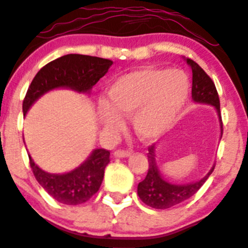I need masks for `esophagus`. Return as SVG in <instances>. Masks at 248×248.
<instances>
[{"label":"esophagus","mask_w":248,"mask_h":248,"mask_svg":"<svg viewBox=\"0 0 248 248\" xmlns=\"http://www.w3.org/2000/svg\"><path fill=\"white\" fill-rule=\"evenodd\" d=\"M131 155H132L131 151L119 150V151H115V152H114V157L115 158H127V157H129Z\"/></svg>","instance_id":"1"}]
</instances>
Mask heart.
Listing matches in <instances>:
<instances>
[{
	"label": "heart",
	"mask_w": 248,
	"mask_h": 248,
	"mask_svg": "<svg viewBox=\"0 0 248 248\" xmlns=\"http://www.w3.org/2000/svg\"><path fill=\"white\" fill-rule=\"evenodd\" d=\"M110 107L102 104L98 117L104 128L117 132L122 116H132L138 137L155 141L176 124L190 93V79L181 69L144 67L117 77L108 89Z\"/></svg>",
	"instance_id": "heart-1"
}]
</instances>
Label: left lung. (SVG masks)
Listing matches in <instances>:
<instances>
[{"label":"left lung","mask_w":248,"mask_h":248,"mask_svg":"<svg viewBox=\"0 0 248 248\" xmlns=\"http://www.w3.org/2000/svg\"><path fill=\"white\" fill-rule=\"evenodd\" d=\"M186 61L192 70V101L201 104H209L215 108L218 116V122H220L221 137H222L223 129L220 113V100H218L215 84L212 78L205 74L204 70L197 62L189 58H186ZM147 158L148 172L144 181L138 184V195L145 204L155 209H168L194 196L199 191L200 187L204 184V182L209 178L215 168V165H213L209 172L196 182L187 184H173L166 181L160 173L157 160H155V145L148 147Z\"/></svg>","instance_id":"8db88e82"}]
</instances>
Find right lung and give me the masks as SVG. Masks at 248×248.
I'll return each instance as SVG.
<instances>
[{
	"instance_id": "right-lung-1",
	"label": "right lung",
	"mask_w": 248,
	"mask_h": 248,
	"mask_svg": "<svg viewBox=\"0 0 248 248\" xmlns=\"http://www.w3.org/2000/svg\"><path fill=\"white\" fill-rule=\"evenodd\" d=\"M113 62L83 54H66L46 64L35 75L22 103L23 115L41 96L54 89H70L90 93L93 85L108 72ZM110 152L96 148L90 155L65 173H48L39 168L30 157L35 179L49 196L62 204L77 205L89 201L102 184L104 169L109 164Z\"/></svg>"
}]
</instances>
